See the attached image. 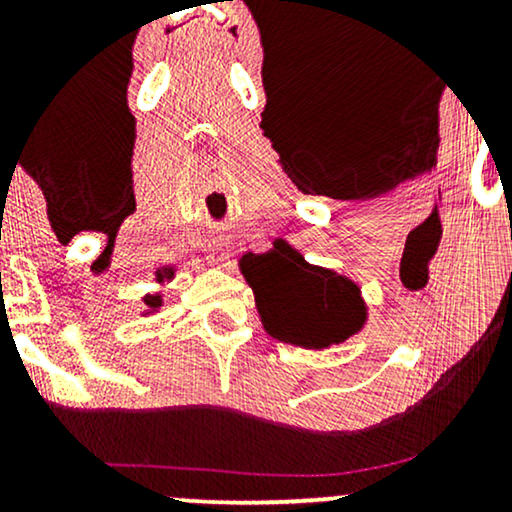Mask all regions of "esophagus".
I'll list each match as a JSON object with an SVG mask.
<instances>
[{"label": "esophagus", "mask_w": 512, "mask_h": 512, "mask_svg": "<svg viewBox=\"0 0 512 512\" xmlns=\"http://www.w3.org/2000/svg\"><path fill=\"white\" fill-rule=\"evenodd\" d=\"M207 250H209V260H214L216 264H223L228 260V245L223 243V238L211 240V243L207 245Z\"/></svg>", "instance_id": "obj_1"}]
</instances>
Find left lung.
Instances as JSON below:
<instances>
[{
    "mask_svg": "<svg viewBox=\"0 0 512 512\" xmlns=\"http://www.w3.org/2000/svg\"><path fill=\"white\" fill-rule=\"evenodd\" d=\"M243 274L264 327L281 342L322 349L344 342L366 320L356 284L313 267L281 240L264 255H245Z\"/></svg>",
    "mask_w": 512,
    "mask_h": 512,
    "instance_id": "1",
    "label": "left lung"
}]
</instances>
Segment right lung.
<instances>
[{
	"label": "right lung",
	"mask_w": 512,
	"mask_h": 512,
	"mask_svg": "<svg viewBox=\"0 0 512 512\" xmlns=\"http://www.w3.org/2000/svg\"><path fill=\"white\" fill-rule=\"evenodd\" d=\"M146 305H149V308H158L161 301H158V298H154V296H149V298H146Z\"/></svg>",
	"instance_id": "obj_1"
}]
</instances>
